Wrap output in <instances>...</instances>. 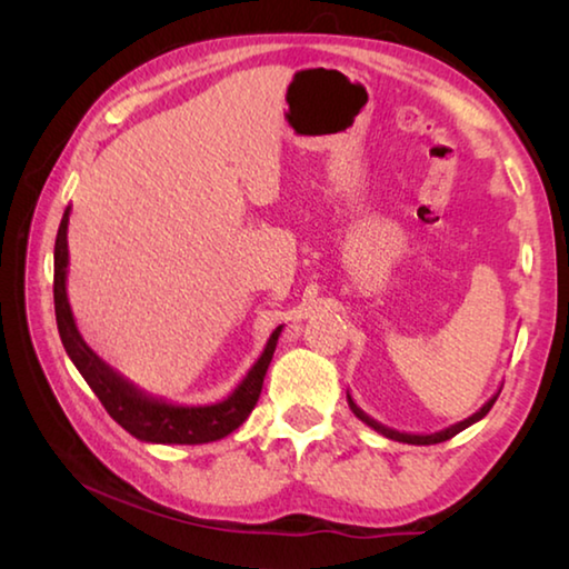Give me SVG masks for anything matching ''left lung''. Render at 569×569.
I'll return each mask as SVG.
<instances>
[{"instance_id":"8db88e82","label":"left lung","mask_w":569,"mask_h":569,"mask_svg":"<svg viewBox=\"0 0 569 569\" xmlns=\"http://www.w3.org/2000/svg\"><path fill=\"white\" fill-rule=\"evenodd\" d=\"M502 391V389H499ZM499 391L495 393L492 399H489L485 407H481L479 411H475L471 413V417H467L465 421H457V423H451V427H447V429H441V431H435V435H409V431H397V429H391V427H383L381 421H377V419H371L369 413H366L361 407H356V401L351 399V393L346 391V399H349V407H351V411L356 413V417H359L366 427H371L373 431H379L381 437H387V439H393V441H403V445H417V447H423V445H439V441H447V439H451V437H457L459 431H465L467 427H471V423H477L479 419H485L487 413H489V409L495 407V401H497V397H499Z\"/></svg>"}]
</instances>
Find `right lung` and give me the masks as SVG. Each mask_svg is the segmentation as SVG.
Returning <instances> with one entry per match:
<instances>
[{
	"instance_id": "1",
	"label": "right lung",
	"mask_w": 569,
	"mask_h": 569,
	"mask_svg": "<svg viewBox=\"0 0 569 569\" xmlns=\"http://www.w3.org/2000/svg\"><path fill=\"white\" fill-rule=\"evenodd\" d=\"M67 223H70V208L64 210L60 230L54 240V316L57 329L67 356H70L82 379L90 383L94 397L102 401L110 417L120 423L124 431H130L134 439L148 441V445H208L236 431L240 423L253 411L258 397L263 389V377L268 363L273 359L278 336L283 326L271 333L263 353L250 366L246 379L238 383L228 399L208 407H182L160 397H152L128 377H122L118 369H112L108 361H102L94 353L88 341L82 339L77 329L70 301H67V263H70V250H67Z\"/></svg>"
}]
</instances>
